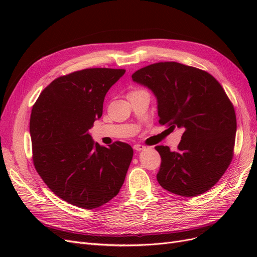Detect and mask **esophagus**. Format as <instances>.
Here are the masks:
<instances>
[{"label":"esophagus","instance_id":"34e87169","mask_svg":"<svg viewBox=\"0 0 257 257\" xmlns=\"http://www.w3.org/2000/svg\"><path fill=\"white\" fill-rule=\"evenodd\" d=\"M134 149L136 150V151H142V150H145L146 149V147L145 146H143V145H139V144H137V145H134Z\"/></svg>","mask_w":257,"mask_h":257}]
</instances>
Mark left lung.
I'll return each mask as SVG.
<instances>
[{"label": "left lung", "instance_id": "8db88e82", "mask_svg": "<svg viewBox=\"0 0 257 257\" xmlns=\"http://www.w3.org/2000/svg\"><path fill=\"white\" fill-rule=\"evenodd\" d=\"M132 79L157 97L160 124L183 132L178 151L155 147L162 159L160 185L184 197L211 189L230 164L237 131L234 106L222 85L209 73L177 62L148 65Z\"/></svg>", "mask_w": 257, "mask_h": 257}]
</instances>
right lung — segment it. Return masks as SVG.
I'll list each match as a JSON object with an SVG mask.
<instances>
[{
    "mask_svg": "<svg viewBox=\"0 0 257 257\" xmlns=\"http://www.w3.org/2000/svg\"><path fill=\"white\" fill-rule=\"evenodd\" d=\"M125 69L87 68L54 79L38 96L30 118L33 163L48 188L83 209L103 206L119 193L133 149L92 141L106 93Z\"/></svg>",
    "mask_w": 257,
    "mask_h": 257,
    "instance_id": "1",
    "label": "right lung"
}]
</instances>
